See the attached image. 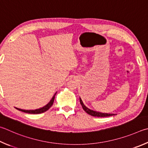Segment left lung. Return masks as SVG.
Here are the masks:
<instances>
[{
	"instance_id": "left-lung-1",
	"label": "left lung",
	"mask_w": 148,
	"mask_h": 148,
	"mask_svg": "<svg viewBox=\"0 0 148 148\" xmlns=\"http://www.w3.org/2000/svg\"><path fill=\"white\" fill-rule=\"evenodd\" d=\"M79 101L80 103H81L82 106L83 107V109L84 111L87 112V114L91 115L92 116H96V117H107V116H113V115H115L114 114H109V113H103V112H98V111H93V110H91L90 109H88V107H86L84 103H83V101L82 100L81 98H79Z\"/></svg>"
}]
</instances>
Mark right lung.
I'll list each match as a JSON object with an SVG mask.
<instances>
[{
  "label": "right lung",
  "mask_w": 148,
  "mask_h": 148,
  "mask_svg": "<svg viewBox=\"0 0 148 148\" xmlns=\"http://www.w3.org/2000/svg\"><path fill=\"white\" fill-rule=\"evenodd\" d=\"M57 93V92H56ZM56 93L52 97V98L51 99V100L48 102V103H47L46 106L41 107V108H39V109H37L36 110H24V109H18L17 108V107H15L16 109L17 110H19L21 111H23L24 112H26V113H29V114H40V113H42V112H44L45 111H47V110L49 109L51 106L53 105V101H54V98H55V96L56 95Z\"/></svg>",
  "instance_id": "obj_1"
}]
</instances>
